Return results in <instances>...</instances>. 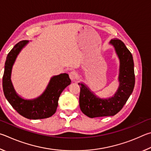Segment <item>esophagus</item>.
<instances>
[{
  "mask_svg": "<svg viewBox=\"0 0 151 151\" xmlns=\"http://www.w3.org/2000/svg\"><path fill=\"white\" fill-rule=\"evenodd\" d=\"M69 76H70V78L72 81H75L78 78V74L75 71H71L70 74H69Z\"/></svg>",
  "mask_w": 151,
  "mask_h": 151,
  "instance_id": "34e87169",
  "label": "esophagus"
}]
</instances>
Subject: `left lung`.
<instances>
[{
    "label": "left lung",
    "instance_id": "8db88e82",
    "mask_svg": "<svg viewBox=\"0 0 151 151\" xmlns=\"http://www.w3.org/2000/svg\"><path fill=\"white\" fill-rule=\"evenodd\" d=\"M120 60L119 87L114 96L104 99L97 97L86 85L80 86V106L83 114L90 118L113 116L119 112L133 91L135 78L133 55L123 42L117 38L110 41Z\"/></svg>",
    "mask_w": 151,
    "mask_h": 151
}]
</instances>
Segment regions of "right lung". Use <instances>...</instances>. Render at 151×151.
<instances>
[{"mask_svg": "<svg viewBox=\"0 0 151 151\" xmlns=\"http://www.w3.org/2000/svg\"><path fill=\"white\" fill-rule=\"evenodd\" d=\"M28 42L26 40L19 42L8 54L2 77L4 94L12 107L24 117L29 119L48 118L56 111L60 94L70 85L71 80L68 74H60L52 78L46 90L38 98L25 100L18 96L13 88L10 75L12 65L17 55Z\"/></svg>", "mask_w": 151, "mask_h": 151, "instance_id": "obj_1", "label": "right lung"}]
</instances>
